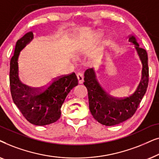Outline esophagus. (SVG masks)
<instances>
[{
    "label": "esophagus",
    "mask_w": 159,
    "mask_h": 159,
    "mask_svg": "<svg viewBox=\"0 0 159 159\" xmlns=\"http://www.w3.org/2000/svg\"><path fill=\"white\" fill-rule=\"evenodd\" d=\"M77 77L78 81H79V83L80 84L83 83V82H84V76H83V75H82V73L78 72L77 75Z\"/></svg>",
    "instance_id": "34e87169"
}]
</instances>
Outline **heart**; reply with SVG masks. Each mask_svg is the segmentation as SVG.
I'll list each match as a JSON object with an SVG mask.
<instances>
[{
  "mask_svg": "<svg viewBox=\"0 0 159 159\" xmlns=\"http://www.w3.org/2000/svg\"><path fill=\"white\" fill-rule=\"evenodd\" d=\"M105 32H104L103 30H98V31L95 32V36L97 38H101L104 35Z\"/></svg>",
  "mask_w": 159,
  "mask_h": 159,
  "instance_id": "heart-1",
  "label": "heart"
}]
</instances>
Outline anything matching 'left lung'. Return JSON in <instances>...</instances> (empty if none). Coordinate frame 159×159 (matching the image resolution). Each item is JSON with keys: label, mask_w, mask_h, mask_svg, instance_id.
<instances>
[{"label": "left lung", "mask_w": 159, "mask_h": 159, "mask_svg": "<svg viewBox=\"0 0 159 159\" xmlns=\"http://www.w3.org/2000/svg\"><path fill=\"white\" fill-rule=\"evenodd\" d=\"M128 40L134 45V49L143 66L141 80L132 95L124 98L111 96L98 80L95 69H87L84 75V84L88 89L91 114L95 120L106 126L119 125L133 116L147 90L148 84L147 52L140 47L135 36L130 34Z\"/></svg>", "instance_id": "8db88e82"}]
</instances>
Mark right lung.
Listing matches in <instances>:
<instances>
[{
	"label": "right lung",
	"instance_id": "1",
	"mask_svg": "<svg viewBox=\"0 0 159 159\" xmlns=\"http://www.w3.org/2000/svg\"><path fill=\"white\" fill-rule=\"evenodd\" d=\"M34 38L32 31L17 40L10 62V87L12 99L25 118L32 125L45 126L56 122L67 95L78 84L75 73L56 78L44 88L31 89L19 77L18 59L20 52Z\"/></svg>",
	"mask_w": 159,
	"mask_h": 159
}]
</instances>
